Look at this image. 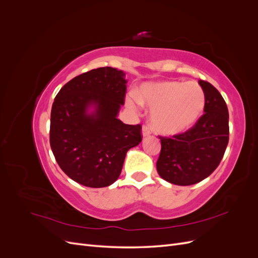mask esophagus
<instances>
[{"instance_id": "obj_1", "label": "esophagus", "mask_w": 258, "mask_h": 258, "mask_svg": "<svg viewBox=\"0 0 258 258\" xmlns=\"http://www.w3.org/2000/svg\"><path fill=\"white\" fill-rule=\"evenodd\" d=\"M152 134V129L150 126H147V124H144L142 127V136L143 137H148Z\"/></svg>"}]
</instances>
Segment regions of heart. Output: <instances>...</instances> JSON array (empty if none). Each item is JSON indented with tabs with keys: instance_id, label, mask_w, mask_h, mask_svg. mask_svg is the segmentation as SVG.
I'll list each match as a JSON object with an SVG mask.
<instances>
[{
	"instance_id": "1",
	"label": "heart",
	"mask_w": 258,
	"mask_h": 258,
	"mask_svg": "<svg viewBox=\"0 0 258 258\" xmlns=\"http://www.w3.org/2000/svg\"><path fill=\"white\" fill-rule=\"evenodd\" d=\"M140 103L153 110L151 119L156 130L174 136L196 123L205 108L206 96L201 86L195 82L162 81L144 84L137 97L127 98L130 108L136 110Z\"/></svg>"
}]
</instances>
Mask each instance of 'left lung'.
Returning <instances> with one entry per match:
<instances>
[{
  "mask_svg": "<svg viewBox=\"0 0 258 258\" xmlns=\"http://www.w3.org/2000/svg\"><path fill=\"white\" fill-rule=\"evenodd\" d=\"M206 96L205 114L195 126L172 138L159 137L161 151L156 163L165 181L192 185L208 177L220 165L229 140V115L225 100L213 85L199 81Z\"/></svg>",
  "mask_w": 258,
  "mask_h": 258,
  "instance_id": "obj_1",
  "label": "left lung"
}]
</instances>
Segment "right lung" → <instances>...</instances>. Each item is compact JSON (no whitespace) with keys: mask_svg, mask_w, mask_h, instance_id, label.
<instances>
[{"mask_svg":"<svg viewBox=\"0 0 258 258\" xmlns=\"http://www.w3.org/2000/svg\"><path fill=\"white\" fill-rule=\"evenodd\" d=\"M126 73L111 67L74 77L54 98L49 142L59 167L84 186L106 187L120 175L127 152L142 141L141 126L117 118Z\"/></svg>","mask_w":258,"mask_h":258,"instance_id":"obj_1","label":"right lung"}]
</instances>
